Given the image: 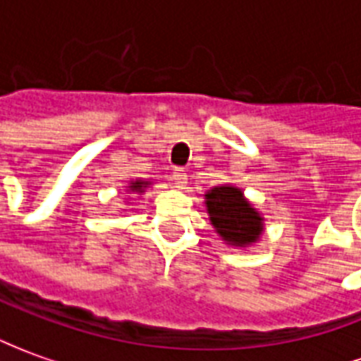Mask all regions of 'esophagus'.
Listing matches in <instances>:
<instances>
[{
  "instance_id": "1",
  "label": "esophagus",
  "mask_w": 361,
  "mask_h": 361,
  "mask_svg": "<svg viewBox=\"0 0 361 361\" xmlns=\"http://www.w3.org/2000/svg\"><path fill=\"white\" fill-rule=\"evenodd\" d=\"M173 183H175L176 188H185L186 183H188L186 171H183V169H175V171H173Z\"/></svg>"
}]
</instances>
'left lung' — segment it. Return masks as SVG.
Returning <instances> with one entry per match:
<instances>
[{"label":"left lung","mask_w":361,"mask_h":361,"mask_svg":"<svg viewBox=\"0 0 361 361\" xmlns=\"http://www.w3.org/2000/svg\"><path fill=\"white\" fill-rule=\"evenodd\" d=\"M210 224L224 243L233 247H250L259 242L263 233V216L233 185L214 186L204 195Z\"/></svg>","instance_id":"1"}]
</instances>
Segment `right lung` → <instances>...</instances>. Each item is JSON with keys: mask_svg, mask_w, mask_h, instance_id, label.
<instances>
[{"mask_svg": "<svg viewBox=\"0 0 361 361\" xmlns=\"http://www.w3.org/2000/svg\"><path fill=\"white\" fill-rule=\"evenodd\" d=\"M151 186V183L149 180H143V178H135V180H129V186H126V192H137V195H141V192H145V188H149Z\"/></svg>", "mask_w": 361, "mask_h": 361, "instance_id": "right-lung-1", "label": "right lung"}]
</instances>
